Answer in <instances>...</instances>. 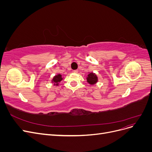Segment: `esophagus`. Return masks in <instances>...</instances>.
<instances>
[{
	"label": "esophagus",
	"mask_w": 152,
	"mask_h": 152,
	"mask_svg": "<svg viewBox=\"0 0 152 152\" xmlns=\"http://www.w3.org/2000/svg\"><path fill=\"white\" fill-rule=\"evenodd\" d=\"M78 72H79V71H78L77 70H73V73H78Z\"/></svg>",
	"instance_id": "1"
}]
</instances>
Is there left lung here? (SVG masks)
<instances>
[{
	"mask_svg": "<svg viewBox=\"0 0 152 152\" xmlns=\"http://www.w3.org/2000/svg\"><path fill=\"white\" fill-rule=\"evenodd\" d=\"M87 82L91 85H94L98 82V77L96 75L95 73L91 72L89 73L88 75H87V77L86 78Z\"/></svg>",
	"mask_w": 152,
	"mask_h": 152,
	"instance_id": "obj_1",
	"label": "left lung"
}]
</instances>
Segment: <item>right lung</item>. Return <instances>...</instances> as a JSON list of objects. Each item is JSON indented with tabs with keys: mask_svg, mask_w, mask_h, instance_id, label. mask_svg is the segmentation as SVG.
Wrapping results in <instances>:
<instances>
[{
	"mask_svg": "<svg viewBox=\"0 0 152 152\" xmlns=\"http://www.w3.org/2000/svg\"><path fill=\"white\" fill-rule=\"evenodd\" d=\"M63 80V77L61 74H58L55 75L52 80V82L54 84V86H58L59 85V83Z\"/></svg>",
	"mask_w": 152,
	"mask_h": 152,
	"instance_id": "1",
	"label": "right lung"
}]
</instances>
